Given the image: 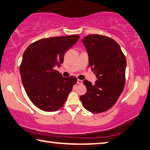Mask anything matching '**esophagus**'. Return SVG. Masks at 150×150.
I'll return each instance as SVG.
<instances>
[{"instance_id":"obj_1","label":"esophagus","mask_w":150,"mask_h":150,"mask_svg":"<svg viewBox=\"0 0 150 150\" xmlns=\"http://www.w3.org/2000/svg\"><path fill=\"white\" fill-rule=\"evenodd\" d=\"M77 84H82L83 83V81L80 80V79H78L77 81Z\"/></svg>"}]
</instances>
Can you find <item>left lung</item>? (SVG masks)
Instances as JSON below:
<instances>
[{"mask_svg": "<svg viewBox=\"0 0 150 150\" xmlns=\"http://www.w3.org/2000/svg\"><path fill=\"white\" fill-rule=\"evenodd\" d=\"M82 42L97 80L95 85L83 81L87 92L80 97L81 101L90 112H105L115 105L124 89L126 59L119 44L110 37L89 35Z\"/></svg>", "mask_w": 150, "mask_h": 150, "instance_id": "8db88e82", "label": "left lung"}]
</instances>
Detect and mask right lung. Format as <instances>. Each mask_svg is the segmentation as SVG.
<instances>
[{"label": "right lung", "mask_w": 150, "mask_h": 150, "mask_svg": "<svg viewBox=\"0 0 150 150\" xmlns=\"http://www.w3.org/2000/svg\"><path fill=\"white\" fill-rule=\"evenodd\" d=\"M79 39L77 35L45 38L28 46L23 55L19 71L23 87L34 105L45 111L62 108L77 83L73 76L63 77L57 67L65 53Z\"/></svg>", "instance_id": "obj_1"}]
</instances>
